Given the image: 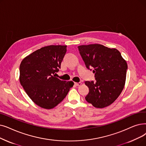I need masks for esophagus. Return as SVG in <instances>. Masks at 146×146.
I'll use <instances>...</instances> for the list:
<instances>
[{"label": "esophagus", "mask_w": 146, "mask_h": 146, "mask_svg": "<svg viewBox=\"0 0 146 146\" xmlns=\"http://www.w3.org/2000/svg\"><path fill=\"white\" fill-rule=\"evenodd\" d=\"M74 84L76 86H80L82 85V83L81 82H78V83H74Z\"/></svg>", "instance_id": "1"}]
</instances>
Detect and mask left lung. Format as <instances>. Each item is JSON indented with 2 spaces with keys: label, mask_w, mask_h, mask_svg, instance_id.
Masks as SVG:
<instances>
[{
  "label": "left lung",
  "mask_w": 146,
  "mask_h": 146,
  "mask_svg": "<svg viewBox=\"0 0 146 146\" xmlns=\"http://www.w3.org/2000/svg\"><path fill=\"white\" fill-rule=\"evenodd\" d=\"M78 48L86 68L93 70L96 80L85 82L90 90L85 100L97 108L109 106L117 98L124 88L127 63L115 48L100 44Z\"/></svg>",
  "instance_id": "left-lung-1"
}]
</instances>
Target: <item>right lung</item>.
I'll return each instance as SVG.
<instances>
[{"label":"right lung","instance_id":"add662e5","mask_svg":"<svg viewBox=\"0 0 146 146\" xmlns=\"http://www.w3.org/2000/svg\"><path fill=\"white\" fill-rule=\"evenodd\" d=\"M67 51L66 45H49L36 50L24 58L20 66V82L33 102L50 109L66 97L72 81L61 80L55 74Z\"/></svg>","mask_w":146,"mask_h":146}]
</instances>
